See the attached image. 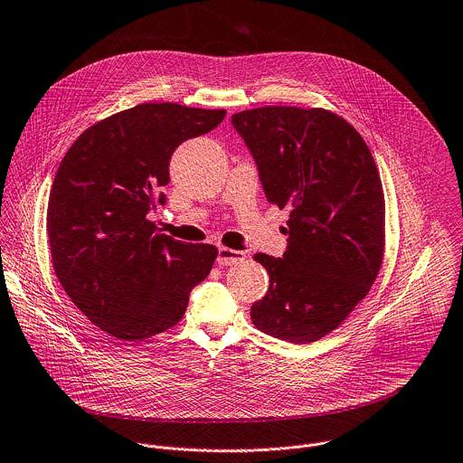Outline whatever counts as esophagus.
Wrapping results in <instances>:
<instances>
[{
  "instance_id": "34e87169",
  "label": "esophagus",
  "mask_w": 463,
  "mask_h": 463,
  "mask_svg": "<svg viewBox=\"0 0 463 463\" xmlns=\"http://www.w3.org/2000/svg\"><path fill=\"white\" fill-rule=\"evenodd\" d=\"M245 260V252L241 250H234V249H229V247H220L218 249V265L222 267H229V265H236L240 261Z\"/></svg>"
}]
</instances>
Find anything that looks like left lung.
Instances as JSON below:
<instances>
[{"mask_svg": "<svg viewBox=\"0 0 463 463\" xmlns=\"http://www.w3.org/2000/svg\"><path fill=\"white\" fill-rule=\"evenodd\" d=\"M267 200L288 207L283 258L256 254L270 278L250 308L261 332L296 345L335 330L370 292L384 256V191L359 131L323 108L232 115Z\"/></svg>", "mask_w": 463, "mask_h": 463, "instance_id": "8db88e82", "label": "left lung"}]
</instances>
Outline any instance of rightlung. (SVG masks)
<instances>
[{
  "instance_id": "1",
  "label": "right lung",
  "mask_w": 463,
  "mask_h": 463,
  "mask_svg": "<svg viewBox=\"0 0 463 463\" xmlns=\"http://www.w3.org/2000/svg\"><path fill=\"white\" fill-rule=\"evenodd\" d=\"M225 109L146 102L79 135L55 173L46 231L59 283L73 305L120 341L175 326L218 256L207 243L160 234L147 220L169 160L187 138L214 129Z\"/></svg>"
}]
</instances>
